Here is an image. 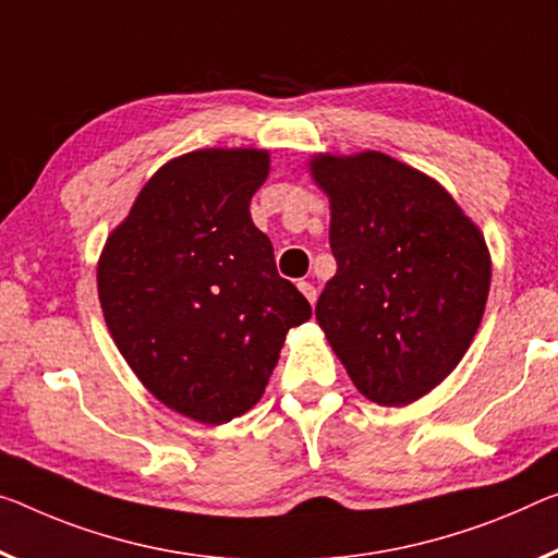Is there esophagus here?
<instances>
[{
	"label": "esophagus",
	"mask_w": 558,
	"mask_h": 558,
	"mask_svg": "<svg viewBox=\"0 0 558 558\" xmlns=\"http://www.w3.org/2000/svg\"><path fill=\"white\" fill-rule=\"evenodd\" d=\"M299 291H302V294L306 296L308 304L316 302V287L314 284H308V281H299Z\"/></svg>",
	"instance_id": "34e87169"
}]
</instances>
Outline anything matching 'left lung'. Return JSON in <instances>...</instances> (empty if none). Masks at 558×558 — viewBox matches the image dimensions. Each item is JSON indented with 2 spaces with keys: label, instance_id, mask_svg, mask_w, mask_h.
<instances>
[{
  "label": "left lung",
  "instance_id": "obj_1",
  "mask_svg": "<svg viewBox=\"0 0 558 558\" xmlns=\"http://www.w3.org/2000/svg\"><path fill=\"white\" fill-rule=\"evenodd\" d=\"M308 171L329 196L337 259L316 322L368 401L407 407L476 337L492 287L484 234L436 179L384 151L314 154Z\"/></svg>",
  "mask_w": 558,
  "mask_h": 558
}]
</instances>
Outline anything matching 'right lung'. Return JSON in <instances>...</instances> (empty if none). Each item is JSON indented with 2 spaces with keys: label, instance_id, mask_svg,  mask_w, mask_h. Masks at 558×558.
Here are the masks:
<instances>
[{
  "label": "right lung",
  "instance_id": "1",
  "mask_svg": "<svg viewBox=\"0 0 558 558\" xmlns=\"http://www.w3.org/2000/svg\"><path fill=\"white\" fill-rule=\"evenodd\" d=\"M267 177V149L169 159L111 229L97 264L119 354L154 399L202 424L246 414L287 331L312 316L252 221L250 202Z\"/></svg>",
  "mask_w": 558,
  "mask_h": 558
}]
</instances>
